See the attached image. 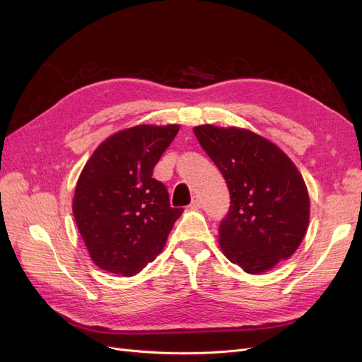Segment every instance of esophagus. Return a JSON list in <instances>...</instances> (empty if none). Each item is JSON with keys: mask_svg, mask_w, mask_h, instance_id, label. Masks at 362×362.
I'll return each mask as SVG.
<instances>
[{"mask_svg": "<svg viewBox=\"0 0 362 362\" xmlns=\"http://www.w3.org/2000/svg\"><path fill=\"white\" fill-rule=\"evenodd\" d=\"M201 206H202V202H201V199L198 198V196H196V198H193V201L190 204V208H192V210H199Z\"/></svg>", "mask_w": 362, "mask_h": 362, "instance_id": "34e87169", "label": "esophagus"}]
</instances>
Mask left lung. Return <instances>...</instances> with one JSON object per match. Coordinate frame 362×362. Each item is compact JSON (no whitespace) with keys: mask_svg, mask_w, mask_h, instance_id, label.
<instances>
[{"mask_svg":"<svg viewBox=\"0 0 362 362\" xmlns=\"http://www.w3.org/2000/svg\"><path fill=\"white\" fill-rule=\"evenodd\" d=\"M193 133L229 189L231 205L218 225L226 258L247 273L290 258L310 222L308 190L293 161L247 129L201 125Z\"/></svg>","mask_w":362,"mask_h":362,"instance_id":"1","label":"left lung"}]
</instances>
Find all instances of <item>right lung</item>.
<instances>
[{
	"label": "right lung",
	"instance_id": "add662e5",
	"mask_svg": "<svg viewBox=\"0 0 362 362\" xmlns=\"http://www.w3.org/2000/svg\"><path fill=\"white\" fill-rule=\"evenodd\" d=\"M178 125H139L108 137L86 163L75 187L74 217L95 264L133 276L166 245L182 208L152 178Z\"/></svg>",
	"mask_w": 362,
	"mask_h": 362
}]
</instances>
